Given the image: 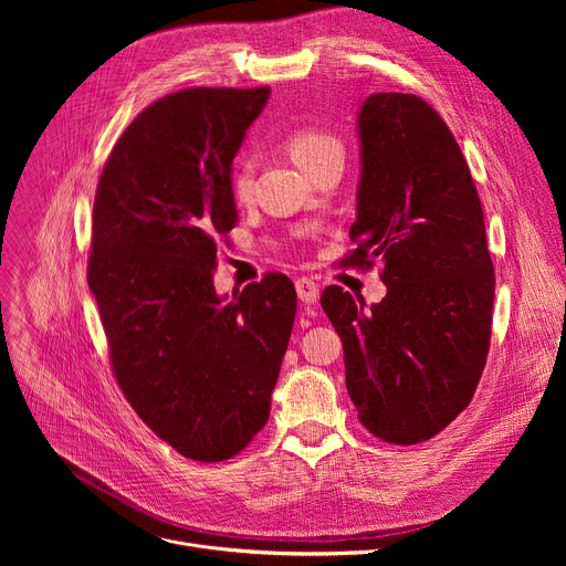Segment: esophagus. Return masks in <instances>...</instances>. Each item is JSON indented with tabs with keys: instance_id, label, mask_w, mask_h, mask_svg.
Instances as JSON below:
<instances>
[{
	"instance_id": "esophagus-1",
	"label": "esophagus",
	"mask_w": 566,
	"mask_h": 566,
	"mask_svg": "<svg viewBox=\"0 0 566 566\" xmlns=\"http://www.w3.org/2000/svg\"><path fill=\"white\" fill-rule=\"evenodd\" d=\"M295 291H298V298L305 305H314L318 301V284L312 277H298V280H295Z\"/></svg>"
}]
</instances>
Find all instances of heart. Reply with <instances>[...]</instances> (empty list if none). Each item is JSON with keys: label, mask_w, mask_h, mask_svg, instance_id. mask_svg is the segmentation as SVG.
I'll return each mask as SVG.
<instances>
[{"label": "heart", "mask_w": 566, "mask_h": 566, "mask_svg": "<svg viewBox=\"0 0 566 566\" xmlns=\"http://www.w3.org/2000/svg\"><path fill=\"white\" fill-rule=\"evenodd\" d=\"M286 148L291 158L298 163L303 169H310L318 160L328 158L333 154L342 156V144L335 135L318 130V128H295L286 137ZM231 192L238 201H248L252 195V169L248 165L238 167L231 181Z\"/></svg>", "instance_id": "heart-1"}]
</instances>
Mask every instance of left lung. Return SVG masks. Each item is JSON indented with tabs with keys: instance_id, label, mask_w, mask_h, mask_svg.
I'll return each instance as SVG.
<instances>
[{
	"instance_id": "8db88e82",
	"label": "left lung",
	"mask_w": 566,
	"mask_h": 566,
	"mask_svg": "<svg viewBox=\"0 0 566 566\" xmlns=\"http://www.w3.org/2000/svg\"><path fill=\"white\" fill-rule=\"evenodd\" d=\"M360 181L342 263L382 261L371 307L321 295L344 346L346 390L380 440L415 444L470 403L486 365L495 275L484 211L440 114L412 94H371L358 114Z\"/></svg>"
}]
</instances>
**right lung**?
Segmentation results:
<instances>
[{"label":"right lung","mask_w":566,"mask_h":566,"mask_svg":"<svg viewBox=\"0 0 566 566\" xmlns=\"http://www.w3.org/2000/svg\"><path fill=\"white\" fill-rule=\"evenodd\" d=\"M271 88H186L116 142L94 201L92 289L114 376L171 448L216 463L263 429L295 318L273 273L218 295V238L238 211L231 163Z\"/></svg>","instance_id":"1"}]
</instances>
